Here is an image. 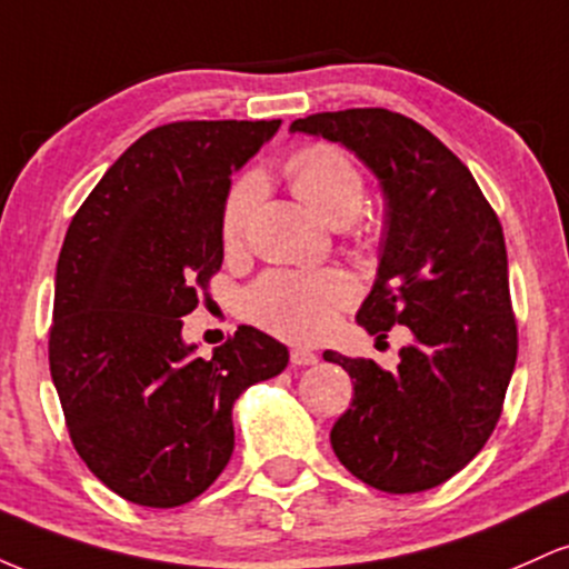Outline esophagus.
Wrapping results in <instances>:
<instances>
[{"mask_svg":"<svg viewBox=\"0 0 569 569\" xmlns=\"http://www.w3.org/2000/svg\"><path fill=\"white\" fill-rule=\"evenodd\" d=\"M291 363H293V367H316L318 352H312L310 348H302V345H297V348H291Z\"/></svg>","mask_w":569,"mask_h":569,"instance_id":"34e87169","label":"esophagus"}]
</instances>
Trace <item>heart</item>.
Wrapping results in <instances>:
<instances>
[{
  "mask_svg": "<svg viewBox=\"0 0 569 569\" xmlns=\"http://www.w3.org/2000/svg\"><path fill=\"white\" fill-rule=\"evenodd\" d=\"M283 173L293 194L329 227H348L367 200V184L356 162L329 143L299 149L286 160ZM259 198L262 184L257 176H246L234 184L221 217L227 248L243 243ZM350 299V280L339 272H270L246 293V310L253 321L278 335L312 339L329 331L337 310Z\"/></svg>",
  "mask_w": 569,
  "mask_h": 569,
  "instance_id": "obj_1",
  "label": "heart"
}]
</instances>
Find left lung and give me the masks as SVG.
<instances>
[{
    "instance_id": "obj_1",
    "label": "left lung",
    "mask_w": 569,
    "mask_h": 569,
    "mask_svg": "<svg viewBox=\"0 0 569 569\" xmlns=\"http://www.w3.org/2000/svg\"><path fill=\"white\" fill-rule=\"evenodd\" d=\"M289 133L339 143L380 184V264L358 326L385 339L407 326L396 371L326 350L352 380L331 449L382 492L439 487L485 447L516 363L502 227L471 171L409 117L345 109L293 120Z\"/></svg>"
}]
</instances>
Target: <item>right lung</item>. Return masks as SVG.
<instances>
[{
  "instance_id": "right-lung-1",
  "label": "right lung",
  "mask_w": 569,
  "mask_h": 569,
  "mask_svg": "<svg viewBox=\"0 0 569 569\" xmlns=\"http://www.w3.org/2000/svg\"><path fill=\"white\" fill-rule=\"evenodd\" d=\"M280 120L171 122L143 133L71 219L56 267L50 375L88 468L136 506L176 508L217 481L232 407L289 348L253 326L198 356L181 318L221 267L232 173Z\"/></svg>"
}]
</instances>
